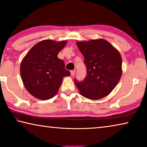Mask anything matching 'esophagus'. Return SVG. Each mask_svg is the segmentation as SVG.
<instances>
[{
	"label": "esophagus",
	"mask_w": 147,
	"mask_h": 147,
	"mask_svg": "<svg viewBox=\"0 0 147 147\" xmlns=\"http://www.w3.org/2000/svg\"><path fill=\"white\" fill-rule=\"evenodd\" d=\"M70 73H71V76H74V75H75L76 70H75V69H74V70H71V71H70Z\"/></svg>",
	"instance_id": "esophagus-1"
}]
</instances>
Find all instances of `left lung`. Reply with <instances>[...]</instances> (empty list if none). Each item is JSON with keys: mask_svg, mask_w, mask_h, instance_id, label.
Masks as SVG:
<instances>
[{"mask_svg": "<svg viewBox=\"0 0 147 147\" xmlns=\"http://www.w3.org/2000/svg\"><path fill=\"white\" fill-rule=\"evenodd\" d=\"M85 58L86 75L81 81L75 79L79 92L90 100H99L114 89L122 76L119 52L103 39L77 42Z\"/></svg>", "mask_w": 147, "mask_h": 147, "instance_id": "1", "label": "left lung"}]
</instances>
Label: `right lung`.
Returning a JSON list of instances; mask_svg holds the SVG:
<instances>
[{"label":"right lung","mask_w":147,"mask_h":147,"mask_svg":"<svg viewBox=\"0 0 147 147\" xmlns=\"http://www.w3.org/2000/svg\"><path fill=\"white\" fill-rule=\"evenodd\" d=\"M66 41H41L34 45L21 62V77L30 94L46 100L58 92L64 77L70 75L64 61L57 57Z\"/></svg>","instance_id":"obj_1"}]
</instances>
